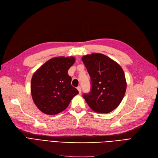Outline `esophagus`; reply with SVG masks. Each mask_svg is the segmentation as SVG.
Segmentation results:
<instances>
[{
    "instance_id": "34e87169",
    "label": "esophagus",
    "mask_w": 158,
    "mask_h": 158,
    "mask_svg": "<svg viewBox=\"0 0 158 158\" xmlns=\"http://www.w3.org/2000/svg\"><path fill=\"white\" fill-rule=\"evenodd\" d=\"M77 89L78 90V92H79V93H80V94L81 93V92H82V89H81V87H80V86L77 87Z\"/></svg>"
}]
</instances>
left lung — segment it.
Segmentation results:
<instances>
[{
  "mask_svg": "<svg viewBox=\"0 0 158 158\" xmlns=\"http://www.w3.org/2000/svg\"><path fill=\"white\" fill-rule=\"evenodd\" d=\"M82 60L91 78V91L83 98L93 111L108 113L121 103L126 92L127 82L121 66L106 55L92 53Z\"/></svg>",
  "mask_w": 158,
  "mask_h": 158,
  "instance_id": "obj_1",
  "label": "left lung"
}]
</instances>
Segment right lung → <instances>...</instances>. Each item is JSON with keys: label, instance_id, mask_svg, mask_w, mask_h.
I'll return each mask as SVG.
<instances>
[{"label": "right lung", "instance_id": "add662e5", "mask_svg": "<svg viewBox=\"0 0 158 158\" xmlns=\"http://www.w3.org/2000/svg\"><path fill=\"white\" fill-rule=\"evenodd\" d=\"M75 62L73 56L52 58L33 74L31 81L33 101L47 114L59 113L69 106L77 89L72 86L68 70Z\"/></svg>", "mask_w": 158, "mask_h": 158}]
</instances>
